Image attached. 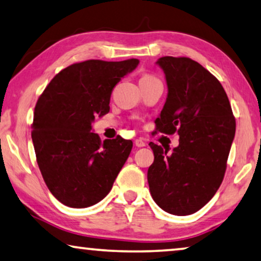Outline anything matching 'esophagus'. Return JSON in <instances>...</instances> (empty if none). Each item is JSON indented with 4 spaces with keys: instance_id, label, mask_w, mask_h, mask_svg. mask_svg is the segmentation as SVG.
I'll list each match as a JSON object with an SVG mask.
<instances>
[{
    "instance_id": "1",
    "label": "esophagus",
    "mask_w": 261,
    "mask_h": 261,
    "mask_svg": "<svg viewBox=\"0 0 261 261\" xmlns=\"http://www.w3.org/2000/svg\"><path fill=\"white\" fill-rule=\"evenodd\" d=\"M135 145L137 146V147H143V146L146 145V143L144 142V141H142V139H136V141H135Z\"/></svg>"
}]
</instances>
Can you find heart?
<instances>
[{
	"label": "heart",
	"instance_id": "heart-1",
	"mask_svg": "<svg viewBox=\"0 0 261 261\" xmlns=\"http://www.w3.org/2000/svg\"><path fill=\"white\" fill-rule=\"evenodd\" d=\"M142 79H154V77H152V76H150V75H144Z\"/></svg>",
	"mask_w": 261,
	"mask_h": 261
}]
</instances>
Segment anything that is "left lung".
<instances>
[{
    "mask_svg": "<svg viewBox=\"0 0 261 261\" xmlns=\"http://www.w3.org/2000/svg\"><path fill=\"white\" fill-rule=\"evenodd\" d=\"M168 98L155 119V134L179 135V145L150 143L154 161L147 170L151 196L176 216L197 212L208 203L224 179L236 134V118L223 85L189 57H161Z\"/></svg>",
    "mask_w": 261,
    "mask_h": 261,
    "instance_id": "left-lung-1",
    "label": "left lung"
}]
</instances>
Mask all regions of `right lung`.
I'll use <instances>...</instances> for the list:
<instances>
[{"label":"right lung","instance_id":"right-lung-1","mask_svg":"<svg viewBox=\"0 0 261 261\" xmlns=\"http://www.w3.org/2000/svg\"><path fill=\"white\" fill-rule=\"evenodd\" d=\"M138 63L131 58L71 64L50 81L38 98L31 138L42 177L62 204L75 208L97 204L125 164L132 142L120 136L102 142L91 132V123L110 111L116 84Z\"/></svg>","mask_w":261,"mask_h":261}]
</instances>
